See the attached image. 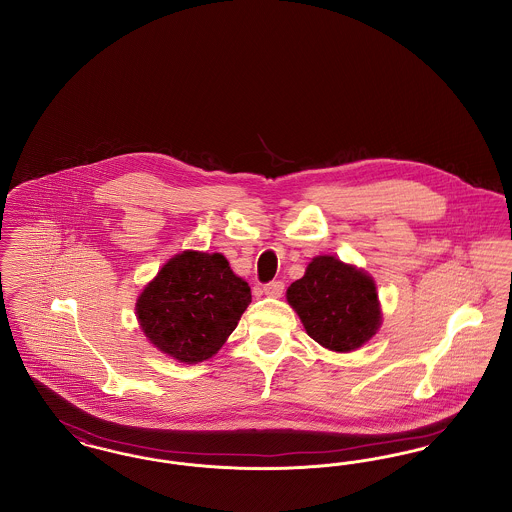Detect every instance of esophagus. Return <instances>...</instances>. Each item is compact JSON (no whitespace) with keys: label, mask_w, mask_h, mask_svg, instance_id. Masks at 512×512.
Wrapping results in <instances>:
<instances>
[{"label":"esophagus","mask_w":512,"mask_h":512,"mask_svg":"<svg viewBox=\"0 0 512 512\" xmlns=\"http://www.w3.org/2000/svg\"><path fill=\"white\" fill-rule=\"evenodd\" d=\"M263 292H265V295H268V297H280V295L284 293V282H280V280L268 282V284H265Z\"/></svg>","instance_id":"obj_1"}]
</instances>
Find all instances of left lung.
<instances>
[{"mask_svg":"<svg viewBox=\"0 0 512 512\" xmlns=\"http://www.w3.org/2000/svg\"><path fill=\"white\" fill-rule=\"evenodd\" d=\"M286 297L307 334L330 351L359 349L382 324L372 276L332 255L315 257Z\"/></svg>","mask_w":512,"mask_h":512,"instance_id":"8db88e82","label":"left lung"}]
</instances>
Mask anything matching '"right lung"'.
Wrapping results in <instances>:
<instances>
[{
  "label": "right lung",
  "instance_id": "right-lung-1",
  "mask_svg": "<svg viewBox=\"0 0 512 512\" xmlns=\"http://www.w3.org/2000/svg\"><path fill=\"white\" fill-rule=\"evenodd\" d=\"M249 303L247 282L224 255L182 251L140 293L136 315L159 351L195 365L219 351Z\"/></svg>",
  "mask_w": 512,
  "mask_h": 512
}]
</instances>
